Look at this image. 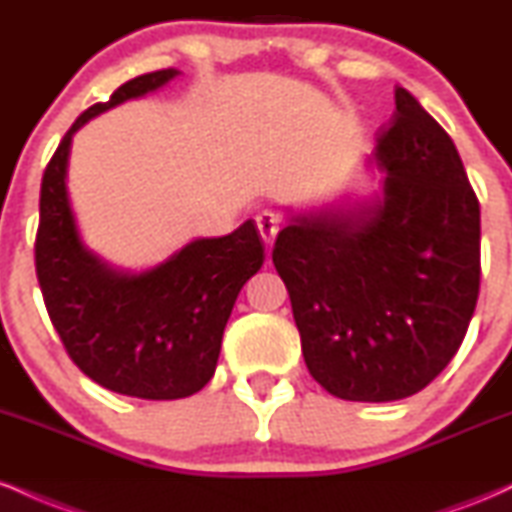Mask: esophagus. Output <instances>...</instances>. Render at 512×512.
<instances>
[{
  "label": "esophagus",
  "mask_w": 512,
  "mask_h": 512,
  "mask_svg": "<svg viewBox=\"0 0 512 512\" xmlns=\"http://www.w3.org/2000/svg\"><path fill=\"white\" fill-rule=\"evenodd\" d=\"M257 231H260V236L264 240V245H272L276 233H279V216L272 214V211H262L260 216H257Z\"/></svg>",
  "instance_id": "1"
}]
</instances>
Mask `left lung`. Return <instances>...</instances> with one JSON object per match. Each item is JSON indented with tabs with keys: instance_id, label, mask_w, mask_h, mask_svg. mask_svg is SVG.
<instances>
[{
	"instance_id": "left-lung-1",
	"label": "left lung",
	"mask_w": 512,
	"mask_h": 512,
	"mask_svg": "<svg viewBox=\"0 0 512 512\" xmlns=\"http://www.w3.org/2000/svg\"><path fill=\"white\" fill-rule=\"evenodd\" d=\"M373 158L383 190L291 216L272 260L310 375L349 402L416 395L460 349L479 298V199L443 127L407 91Z\"/></svg>"
}]
</instances>
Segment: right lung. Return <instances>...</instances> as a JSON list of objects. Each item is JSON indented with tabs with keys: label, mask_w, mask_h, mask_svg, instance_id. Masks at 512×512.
<instances>
[{
	"label": "right lung",
	"mask_w": 512,
	"mask_h": 512,
	"mask_svg": "<svg viewBox=\"0 0 512 512\" xmlns=\"http://www.w3.org/2000/svg\"><path fill=\"white\" fill-rule=\"evenodd\" d=\"M178 74L161 69L137 76L108 103L76 117L40 185L35 274L52 325L81 373L105 390L139 399L190 397L209 383L233 303L264 262L252 219L223 238L192 240L139 274L110 267L81 243L67 195L76 129Z\"/></svg>",
	"instance_id": "add662e5"
}]
</instances>
